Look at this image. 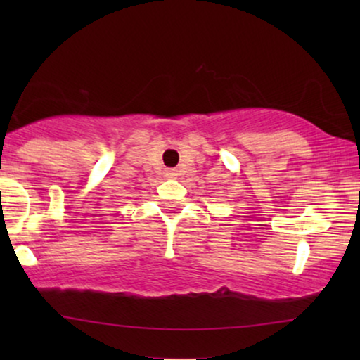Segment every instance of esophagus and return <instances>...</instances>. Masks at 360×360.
<instances>
[{"mask_svg":"<svg viewBox=\"0 0 360 360\" xmlns=\"http://www.w3.org/2000/svg\"><path fill=\"white\" fill-rule=\"evenodd\" d=\"M165 176H167V179H175V176H176V172H175L174 169L165 170Z\"/></svg>","mask_w":360,"mask_h":360,"instance_id":"obj_1","label":"esophagus"}]
</instances>
